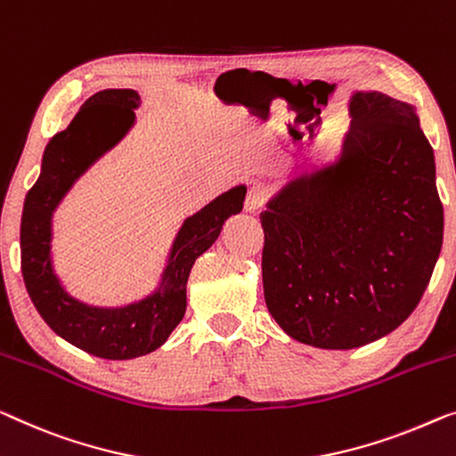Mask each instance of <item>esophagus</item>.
<instances>
[{
  "label": "esophagus",
  "instance_id": "34e87169",
  "mask_svg": "<svg viewBox=\"0 0 456 456\" xmlns=\"http://www.w3.org/2000/svg\"><path fill=\"white\" fill-rule=\"evenodd\" d=\"M264 200H266L264 190L260 186H251L248 190V196H246V202H243V207H246L248 213H256V210L264 205Z\"/></svg>",
  "mask_w": 456,
  "mask_h": 456
}]
</instances>
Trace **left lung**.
<instances>
[{
  "mask_svg": "<svg viewBox=\"0 0 456 456\" xmlns=\"http://www.w3.org/2000/svg\"><path fill=\"white\" fill-rule=\"evenodd\" d=\"M342 151L260 215L270 315L297 342L350 350L397 330L430 282L444 213L416 108L354 92Z\"/></svg>",
  "mask_w": 456,
  "mask_h": 456,
  "instance_id": "8db88e82",
  "label": "left lung"
}]
</instances>
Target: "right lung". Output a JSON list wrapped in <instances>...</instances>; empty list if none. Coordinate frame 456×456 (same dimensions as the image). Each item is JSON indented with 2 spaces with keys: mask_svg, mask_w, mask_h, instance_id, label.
I'll return each instance as SVG.
<instances>
[{
  "mask_svg": "<svg viewBox=\"0 0 456 456\" xmlns=\"http://www.w3.org/2000/svg\"><path fill=\"white\" fill-rule=\"evenodd\" d=\"M139 104L134 90H102L86 100L69 126L46 145L20 227L22 276L40 317L57 336L106 360L137 358L166 342L186 314V282L196 257L216 241L223 223L243 208L248 190L243 184L231 188L188 216L155 293L125 307H92L73 298L53 270V213L79 175L131 131Z\"/></svg>",
  "mask_w": 456,
  "mask_h": 456,
  "instance_id": "add662e5",
  "label": "right lung"
}]
</instances>
